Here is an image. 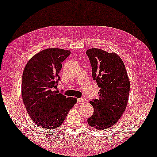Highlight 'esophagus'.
Wrapping results in <instances>:
<instances>
[{"label":"esophagus","mask_w":157,"mask_h":157,"mask_svg":"<svg viewBox=\"0 0 157 157\" xmlns=\"http://www.w3.org/2000/svg\"><path fill=\"white\" fill-rule=\"evenodd\" d=\"M77 101H78V102H82L85 101V100H84L82 98H80L77 99Z\"/></svg>","instance_id":"1"}]
</instances>
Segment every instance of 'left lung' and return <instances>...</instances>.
<instances>
[{"instance_id":"1","label":"left lung","mask_w":157,"mask_h":157,"mask_svg":"<svg viewBox=\"0 0 157 157\" xmlns=\"http://www.w3.org/2000/svg\"><path fill=\"white\" fill-rule=\"evenodd\" d=\"M92 76L101 88L99 98L90 103L94 113L87 122L97 130L109 128L123 115L128 102L130 81L123 60L116 53L98 48L87 50Z\"/></svg>"}]
</instances>
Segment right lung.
Segmentation results:
<instances>
[{"label":"right lung","mask_w":157,"mask_h":157,"mask_svg":"<svg viewBox=\"0 0 157 157\" xmlns=\"http://www.w3.org/2000/svg\"><path fill=\"white\" fill-rule=\"evenodd\" d=\"M71 51L58 48L43 50L30 59L22 78V97L29 115L45 129L59 127L77 100L54 90L60 81L62 63Z\"/></svg>","instance_id":"obj_1"}]
</instances>
